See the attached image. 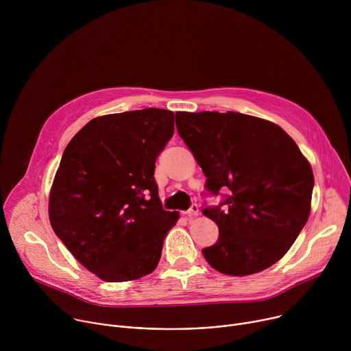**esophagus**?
<instances>
[{"mask_svg":"<svg viewBox=\"0 0 351 351\" xmlns=\"http://www.w3.org/2000/svg\"><path fill=\"white\" fill-rule=\"evenodd\" d=\"M198 213H199V211H198V206H197V204H193V206L189 208V211H186L184 214H186V217H190V218H191V217H197Z\"/></svg>","mask_w":351,"mask_h":351,"instance_id":"obj_1","label":"esophagus"}]
</instances>
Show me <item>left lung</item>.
<instances>
[{
    "label": "left lung",
    "instance_id": "left-lung-1",
    "mask_svg": "<svg viewBox=\"0 0 351 351\" xmlns=\"http://www.w3.org/2000/svg\"><path fill=\"white\" fill-rule=\"evenodd\" d=\"M176 129L211 194L230 193L203 214L219 229L203 248L221 274L245 276L278 263L304 228L314 187L310 162L278 125L240 112H176Z\"/></svg>",
    "mask_w": 351,
    "mask_h": 351
}]
</instances>
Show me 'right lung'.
Returning a JSON list of instances; mask_svg holds the SVG:
<instances>
[{"instance_id": "add662e5", "label": "right lung", "mask_w": 351, "mask_h": 351, "mask_svg": "<svg viewBox=\"0 0 351 351\" xmlns=\"http://www.w3.org/2000/svg\"><path fill=\"white\" fill-rule=\"evenodd\" d=\"M173 119L161 108L98 117L62 154L49 191V222L73 257L106 282L152 274L179 218L162 208L154 179Z\"/></svg>"}]
</instances>
